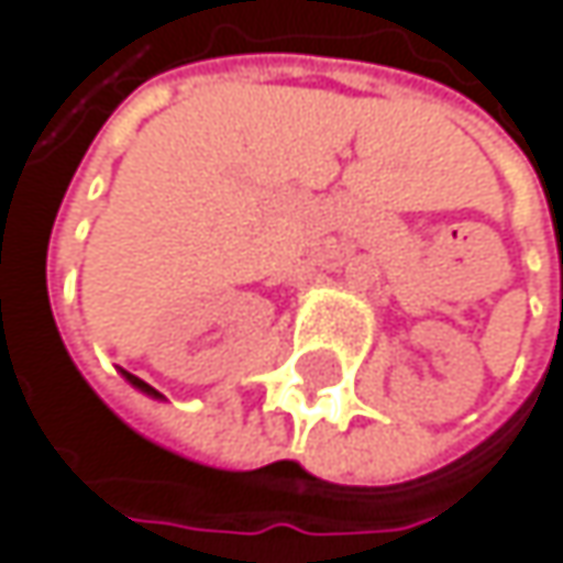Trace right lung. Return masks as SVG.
Segmentation results:
<instances>
[{"mask_svg":"<svg viewBox=\"0 0 563 563\" xmlns=\"http://www.w3.org/2000/svg\"><path fill=\"white\" fill-rule=\"evenodd\" d=\"M123 378H126V382H130L133 388H140L143 394H150V397H163V394L156 391V388H150V385H146L143 378H136V375H130V372H123Z\"/></svg>","mask_w":563,"mask_h":563,"instance_id":"right-lung-1","label":"right lung"}]
</instances>
